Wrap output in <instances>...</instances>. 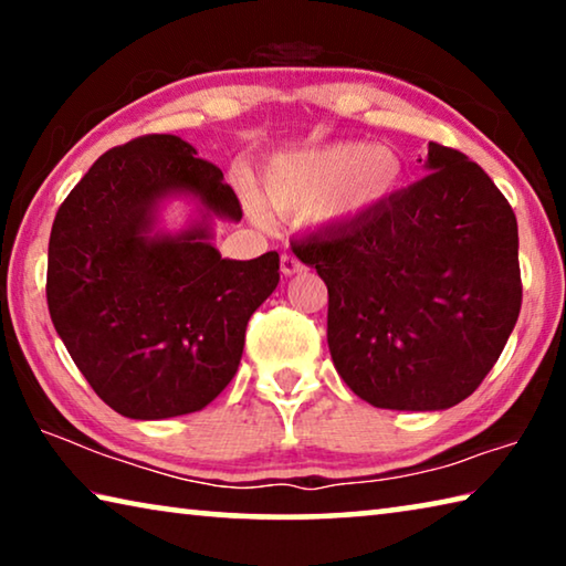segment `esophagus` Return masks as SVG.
Returning <instances> with one entry per match:
<instances>
[{
    "label": "esophagus",
    "mask_w": 566,
    "mask_h": 566,
    "mask_svg": "<svg viewBox=\"0 0 566 566\" xmlns=\"http://www.w3.org/2000/svg\"><path fill=\"white\" fill-rule=\"evenodd\" d=\"M280 270H282V274L284 276H292V274H300V272H304V264L296 260V256H292V254H282V260H280Z\"/></svg>",
    "instance_id": "34e87169"
}]
</instances>
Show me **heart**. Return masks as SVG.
<instances>
[{
  "label": "heart",
  "instance_id": "heart-1",
  "mask_svg": "<svg viewBox=\"0 0 566 566\" xmlns=\"http://www.w3.org/2000/svg\"><path fill=\"white\" fill-rule=\"evenodd\" d=\"M399 179L401 165L389 149L339 142L272 159L264 171V199L282 214H304L322 203V219L342 222L385 202ZM254 217L266 222L260 205Z\"/></svg>",
  "mask_w": 566,
  "mask_h": 566
}]
</instances>
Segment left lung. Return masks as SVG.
Segmentation results:
<instances>
[{
  "instance_id": "obj_1",
  "label": "left lung",
  "mask_w": 566,
  "mask_h": 566,
  "mask_svg": "<svg viewBox=\"0 0 566 566\" xmlns=\"http://www.w3.org/2000/svg\"><path fill=\"white\" fill-rule=\"evenodd\" d=\"M429 175L294 242L327 284L339 377L379 409L434 411L490 375L522 310L510 202L462 151L429 142Z\"/></svg>"
}]
</instances>
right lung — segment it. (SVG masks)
<instances>
[{"label":"right lung","instance_id":"1","mask_svg":"<svg viewBox=\"0 0 566 566\" xmlns=\"http://www.w3.org/2000/svg\"><path fill=\"white\" fill-rule=\"evenodd\" d=\"M175 134H145L94 161L54 217L46 304L66 352L114 411L169 419L205 409L237 375L247 322L280 282V254L222 260L207 217L239 222L222 169ZM191 193L202 223L151 235L156 205Z\"/></svg>","mask_w":566,"mask_h":566}]
</instances>
